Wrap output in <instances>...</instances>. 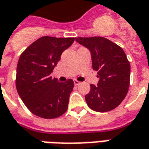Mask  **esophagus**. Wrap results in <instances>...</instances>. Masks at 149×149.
I'll list each match as a JSON object with an SVG mask.
<instances>
[{
    "label": "esophagus",
    "instance_id": "obj_1",
    "mask_svg": "<svg viewBox=\"0 0 149 149\" xmlns=\"http://www.w3.org/2000/svg\"><path fill=\"white\" fill-rule=\"evenodd\" d=\"M81 84V81H77V80H75L74 81V85H79Z\"/></svg>",
    "mask_w": 149,
    "mask_h": 149
}]
</instances>
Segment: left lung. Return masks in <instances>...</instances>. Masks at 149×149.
<instances>
[{
  "mask_svg": "<svg viewBox=\"0 0 149 149\" xmlns=\"http://www.w3.org/2000/svg\"><path fill=\"white\" fill-rule=\"evenodd\" d=\"M89 48L93 69L100 78L97 85H90L85 95L88 107L97 112H107L118 107L125 98L130 85V63L124 51L116 43L100 36L76 38Z\"/></svg>",
  "mask_w": 149,
  "mask_h": 149,
  "instance_id": "1",
  "label": "left lung"
}]
</instances>
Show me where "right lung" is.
Returning <instances> with one entry per match:
<instances>
[{
  "instance_id": "obj_1",
  "label": "right lung",
  "mask_w": 149,
  "mask_h": 149,
  "mask_svg": "<svg viewBox=\"0 0 149 149\" xmlns=\"http://www.w3.org/2000/svg\"><path fill=\"white\" fill-rule=\"evenodd\" d=\"M75 38L43 36L21 54L16 74V88L28 110L42 118H56L68 109L74 82H60L51 73L61 54Z\"/></svg>"
}]
</instances>
